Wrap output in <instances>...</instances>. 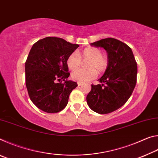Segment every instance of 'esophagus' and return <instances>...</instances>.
<instances>
[{"instance_id":"esophagus-1","label":"esophagus","mask_w":158,"mask_h":158,"mask_svg":"<svg viewBox=\"0 0 158 158\" xmlns=\"http://www.w3.org/2000/svg\"><path fill=\"white\" fill-rule=\"evenodd\" d=\"M77 84H78V85H81L83 84V83H81V82H78L77 83Z\"/></svg>"}]
</instances>
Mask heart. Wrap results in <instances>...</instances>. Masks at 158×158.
I'll return each mask as SVG.
<instances>
[{"label":"heart","instance_id":"1","mask_svg":"<svg viewBox=\"0 0 158 158\" xmlns=\"http://www.w3.org/2000/svg\"><path fill=\"white\" fill-rule=\"evenodd\" d=\"M87 60L85 63L86 69H76L81 64V60ZM67 65L70 70H75L72 73L74 81L84 83L94 79L97 73L101 74L105 72L109 65V58L106 53H102L100 48L89 47L79 53L73 52L67 58Z\"/></svg>","mask_w":158,"mask_h":158}]
</instances>
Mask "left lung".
Masks as SVG:
<instances>
[{
	"mask_svg": "<svg viewBox=\"0 0 158 158\" xmlns=\"http://www.w3.org/2000/svg\"><path fill=\"white\" fill-rule=\"evenodd\" d=\"M103 47L109 58V65L99 79L102 84L91 85L87 104L100 114L111 113L123 106L130 98L137 83V65L131 48L112 37L90 43Z\"/></svg>",
	"mask_w": 158,
	"mask_h": 158,
	"instance_id": "left-lung-1",
	"label": "left lung"
}]
</instances>
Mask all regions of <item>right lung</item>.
<instances>
[{"label": "right lung", "mask_w": 158, "mask_h": 158, "mask_svg": "<svg viewBox=\"0 0 158 158\" xmlns=\"http://www.w3.org/2000/svg\"><path fill=\"white\" fill-rule=\"evenodd\" d=\"M79 47L56 37L41 39L32 47L25 63L26 85L29 98L42 111L57 113L68 105L77 83L68 80L66 61Z\"/></svg>", "instance_id": "1"}]
</instances>
